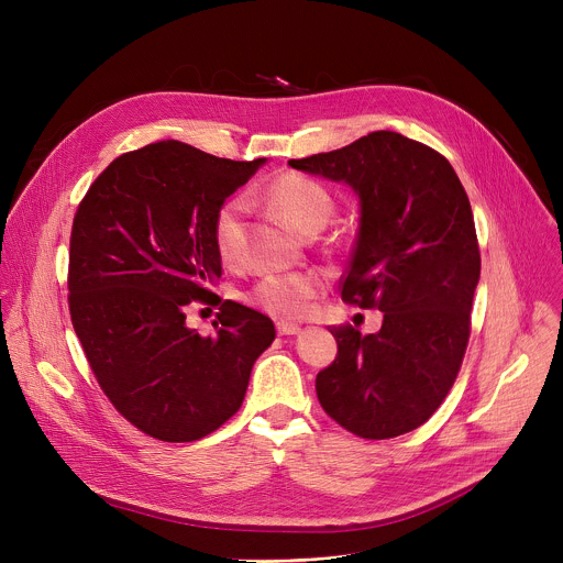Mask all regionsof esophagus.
<instances>
[{"instance_id": "34e87169", "label": "esophagus", "mask_w": 563, "mask_h": 563, "mask_svg": "<svg viewBox=\"0 0 563 563\" xmlns=\"http://www.w3.org/2000/svg\"><path fill=\"white\" fill-rule=\"evenodd\" d=\"M276 332H278L280 336H291V334H298V332H300V325L287 323V320H280V323H276Z\"/></svg>"}]
</instances>
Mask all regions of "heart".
Listing matches in <instances>:
<instances>
[{"label":"heart","mask_w":563,"mask_h":563,"mask_svg":"<svg viewBox=\"0 0 563 563\" xmlns=\"http://www.w3.org/2000/svg\"><path fill=\"white\" fill-rule=\"evenodd\" d=\"M265 198L283 220L302 235H316L320 229H325L336 209L334 196L323 183L296 172L276 176L265 187ZM240 213H243L240 200H227L213 216L211 235L222 261L235 256ZM320 289L323 283L313 274H269L245 294V300L269 316L298 318L309 309Z\"/></svg>","instance_id":"obj_1"}]
</instances>
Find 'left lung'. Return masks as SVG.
Segmentation results:
<instances>
[{
	"mask_svg": "<svg viewBox=\"0 0 563 563\" xmlns=\"http://www.w3.org/2000/svg\"><path fill=\"white\" fill-rule=\"evenodd\" d=\"M289 165L358 194L341 298L383 311L376 334L330 330L339 354L316 376L320 406L361 439L412 432L443 404L470 339L481 254L467 194L439 151L394 131Z\"/></svg>",
	"mask_w": 563,
	"mask_h": 563,
	"instance_id": "1",
	"label": "left lung"
}]
</instances>
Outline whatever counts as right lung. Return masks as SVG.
I'll list each match as a JSON object with an SVG mask.
<instances>
[{
    "label": "right lung",
    "mask_w": 563,
    "mask_h": 563,
    "mask_svg": "<svg viewBox=\"0 0 563 563\" xmlns=\"http://www.w3.org/2000/svg\"><path fill=\"white\" fill-rule=\"evenodd\" d=\"M263 163L153 142L115 157L75 211L73 330L113 408L157 441H198L229 421L276 339L267 316L211 291L213 216ZM196 299L221 305L213 338L184 325Z\"/></svg>",
    "instance_id": "add662e5"
}]
</instances>
